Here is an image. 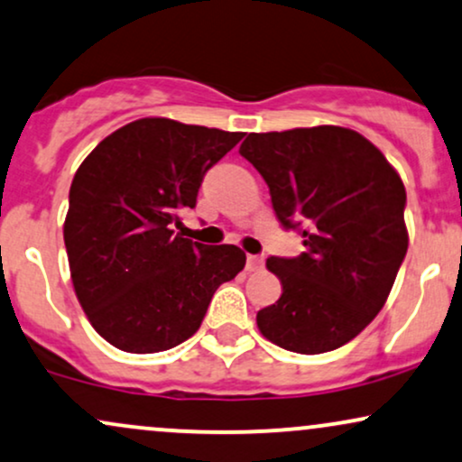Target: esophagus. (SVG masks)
<instances>
[{"mask_svg":"<svg viewBox=\"0 0 462 462\" xmlns=\"http://www.w3.org/2000/svg\"><path fill=\"white\" fill-rule=\"evenodd\" d=\"M263 257H259V254H248V259H246V270L248 272H259V270H263Z\"/></svg>","mask_w":462,"mask_h":462,"instance_id":"34e87169","label":"esophagus"}]
</instances>
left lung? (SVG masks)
Segmentation results:
<instances>
[{"mask_svg":"<svg viewBox=\"0 0 462 462\" xmlns=\"http://www.w3.org/2000/svg\"><path fill=\"white\" fill-rule=\"evenodd\" d=\"M240 153L265 180L278 220L300 229L306 246L295 259L265 261L282 293L257 312L259 332L304 356L338 349L379 315L407 254L401 175L343 126L253 133Z\"/></svg>","mask_w":462,"mask_h":462,"instance_id":"1","label":"left lung"}]
</instances>
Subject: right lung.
Returning a JSON list of instances; mask_svg holds the SVG:
<instances>
[{"instance_id":"right-lung-1","label":"right lung","mask_w":462,"mask_h":462,"mask_svg":"<svg viewBox=\"0 0 462 462\" xmlns=\"http://www.w3.org/2000/svg\"><path fill=\"white\" fill-rule=\"evenodd\" d=\"M244 133L169 117L130 122L94 147L74 173L64 242L79 304L106 343L156 353L201 326L216 289L246 254L233 244L175 236L178 212L195 208L205 171Z\"/></svg>"}]
</instances>
